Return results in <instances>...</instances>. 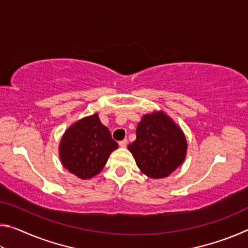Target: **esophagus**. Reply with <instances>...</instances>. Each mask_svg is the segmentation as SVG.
<instances>
[{
	"mask_svg": "<svg viewBox=\"0 0 248 248\" xmlns=\"http://www.w3.org/2000/svg\"><path fill=\"white\" fill-rule=\"evenodd\" d=\"M127 144H128V140L127 139H124V140L119 142V145L121 146V148H125V146H127Z\"/></svg>",
	"mask_w": 248,
	"mask_h": 248,
	"instance_id": "34e87169",
	"label": "esophagus"
}]
</instances>
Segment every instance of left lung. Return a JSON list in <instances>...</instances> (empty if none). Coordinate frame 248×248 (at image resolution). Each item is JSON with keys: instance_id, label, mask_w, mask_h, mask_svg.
I'll return each instance as SVG.
<instances>
[{"instance_id": "obj_1", "label": "left lung", "mask_w": 248, "mask_h": 248, "mask_svg": "<svg viewBox=\"0 0 248 248\" xmlns=\"http://www.w3.org/2000/svg\"><path fill=\"white\" fill-rule=\"evenodd\" d=\"M137 139L128 149L142 173L151 178L167 177L186 156L184 133L164 112L145 115L137 127Z\"/></svg>"}]
</instances>
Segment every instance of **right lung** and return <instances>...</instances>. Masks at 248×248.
Returning <instances> with one entry per match:
<instances>
[{"label":"right lung","instance_id":"add662e5","mask_svg":"<svg viewBox=\"0 0 248 248\" xmlns=\"http://www.w3.org/2000/svg\"><path fill=\"white\" fill-rule=\"evenodd\" d=\"M118 148L97 114L86 117L66 130L60 142V158L66 170L82 179L97 175L109 155Z\"/></svg>","mask_w":248,"mask_h":248}]
</instances>
